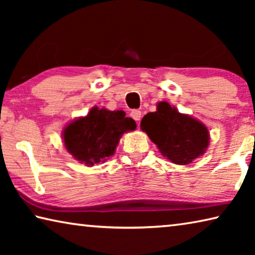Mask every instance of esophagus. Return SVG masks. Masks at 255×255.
I'll list each match as a JSON object with an SVG mask.
<instances>
[{
	"mask_svg": "<svg viewBox=\"0 0 255 255\" xmlns=\"http://www.w3.org/2000/svg\"><path fill=\"white\" fill-rule=\"evenodd\" d=\"M130 116H131V118L133 120H136L137 123L140 122V119H141V111H139V110H132Z\"/></svg>",
	"mask_w": 255,
	"mask_h": 255,
	"instance_id": "esophagus-1",
	"label": "esophagus"
}]
</instances>
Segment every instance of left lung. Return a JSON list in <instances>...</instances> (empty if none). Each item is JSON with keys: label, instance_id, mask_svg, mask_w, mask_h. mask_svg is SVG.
<instances>
[{"label": "left lung", "instance_id": "obj_1", "mask_svg": "<svg viewBox=\"0 0 255 255\" xmlns=\"http://www.w3.org/2000/svg\"><path fill=\"white\" fill-rule=\"evenodd\" d=\"M140 128L164 157L179 165L191 163L209 145V132L205 125L191 116L180 114L165 101L157 103L156 111L144 116Z\"/></svg>", "mask_w": 255, "mask_h": 255}]
</instances>
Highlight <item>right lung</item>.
Instances as JSON below:
<instances>
[{
    "mask_svg": "<svg viewBox=\"0 0 255 255\" xmlns=\"http://www.w3.org/2000/svg\"><path fill=\"white\" fill-rule=\"evenodd\" d=\"M136 129V123L123 110L92 108L88 116L75 119L63 130L67 152L86 166L105 162L115 154L125 132Z\"/></svg>",
    "mask_w": 255,
    "mask_h": 255,
    "instance_id": "obj_1",
    "label": "right lung"
}]
</instances>
